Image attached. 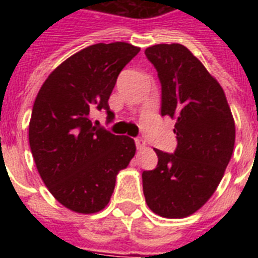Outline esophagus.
Here are the masks:
<instances>
[{
    "label": "esophagus",
    "mask_w": 258,
    "mask_h": 258,
    "mask_svg": "<svg viewBox=\"0 0 258 258\" xmlns=\"http://www.w3.org/2000/svg\"><path fill=\"white\" fill-rule=\"evenodd\" d=\"M135 145H137L138 150H142L146 147V142L143 141L142 138H137V139H135Z\"/></svg>",
    "instance_id": "esophagus-1"
}]
</instances>
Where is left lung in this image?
I'll return each mask as SVG.
<instances>
[{
  "label": "left lung",
  "instance_id": "8db88e82",
  "mask_svg": "<svg viewBox=\"0 0 258 258\" xmlns=\"http://www.w3.org/2000/svg\"><path fill=\"white\" fill-rule=\"evenodd\" d=\"M162 84V116L175 120L174 154L155 150L157 167L143 171L146 204L165 218H184L214 194L234 149L236 125L220 83L180 44L145 50Z\"/></svg>",
  "mask_w": 258,
  "mask_h": 258
}]
</instances>
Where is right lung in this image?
Returning a JSON list of instances; mask_svg holds the SVG:
<instances>
[{"instance_id":"obj_1","label":"right lung","mask_w":258,"mask_h":258,"mask_svg":"<svg viewBox=\"0 0 258 258\" xmlns=\"http://www.w3.org/2000/svg\"><path fill=\"white\" fill-rule=\"evenodd\" d=\"M141 48L128 42H99L62 61L48 76L34 100L29 145L50 194L72 212L103 210L112 196L117 172L137 151L131 138L113 135L91 121L105 109L120 71Z\"/></svg>"}]
</instances>
